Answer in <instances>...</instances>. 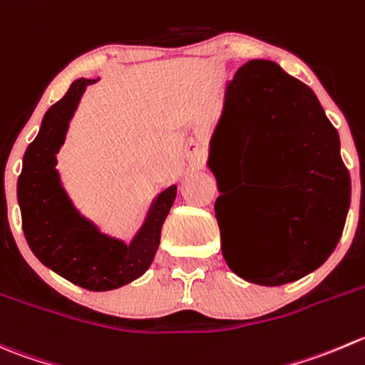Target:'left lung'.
Listing matches in <instances>:
<instances>
[{
  "label": "left lung",
  "instance_id": "left-lung-1",
  "mask_svg": "<svg viewBox=\"0 0 365 365\" xmlns=\"http://www.w3.org/2000/svg\"><path fill=\"white\" fill-rule=\"evenodd\" d=\"M228 132L242 150L247 182L271 176L278 189L246 207L264 235V253L247 260L222 240V257L237 277L265 287L291 284L334 253L344 230L351 180L341 158L339 133L314 91L271 60H250L228 81L225 107L210 140ZM221 192H225L219 183ZM215 217L221 228V208ZM222 235V232H221Z\"/></svg>",
  "mask_w": 365,
  "mask_h": 365
}]
</instances>
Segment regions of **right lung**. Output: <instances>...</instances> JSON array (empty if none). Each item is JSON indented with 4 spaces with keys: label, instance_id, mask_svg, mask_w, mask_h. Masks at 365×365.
<instances>
[{
    "label": "right lung",
    "instance_id": "right-lung-1",
    "mask_svg": "<svg viewBox=\"0 0 365 365\" xmlns=\"http://www.w3.org/2000/svg\"><path fill=\"white\" fill-rule=\"evenodd\" d=\"M98 80H74L66 96L44 114L41 130L23 157L17 201L24 237L35 257L71 284L101 292L123 287L148 271L160 244L162 225L176 197V185L155 197L130 244L101 233L76 210L60 182L56 153L66 140L81 94Z\"/></svg>",
    "mask_w": 365,
    "mask_h": 365
}]
</instances>
